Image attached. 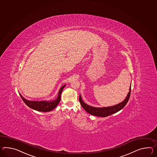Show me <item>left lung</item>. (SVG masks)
<instances>
[{"instance_id": "obj_1", "label": "left lung", "mask_w": 157, "mask_h": 157, "mask_svg": "<svg viewBox=\"0 0 157 157\" xmlns=\"http://www.w3.org/2000/svg\"><path fill=\"white\" fill-rule=\"evenodd\" d=\"M130 90H131V84L129 88V92H128L126 98L120 103L111 106V107H94L90 106L84 103L80 95L79 96V101L82 107L84 108V110L87 112H88V113H90V115L105 117L119 112L126 105L130 98Z\"/></svg>"}]
</instances>
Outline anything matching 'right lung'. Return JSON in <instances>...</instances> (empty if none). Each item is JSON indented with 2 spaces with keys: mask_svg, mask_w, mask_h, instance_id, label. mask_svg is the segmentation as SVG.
I'll use <instances>...</instances> for the list:
<instances>
[{
  "mask_svg": "<svg viewBox=\"0 0 157 157\" xmlns=\"http://www.w3.org/2000/svg\"><path fill=\"white\" fill-rule=\"evenodd\" d=\"M66 84L62 86L59 89V92L58 94L57 98L54 100L52 101H47V100H42V101H32L28 100L25 99L23 96L21 95L19 92V95L21 99L24 101L25 104L29 108L36 110V111H40V112H49L52 111L58 105L61 100V95L62 92L65 88Z\"/></svg>",
  "mask_w": 157,
  "mask_h": 157,
  "instance_id": "obj_1",
  "label": "right lung"
}]
</instances>
